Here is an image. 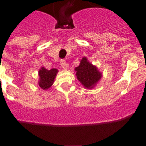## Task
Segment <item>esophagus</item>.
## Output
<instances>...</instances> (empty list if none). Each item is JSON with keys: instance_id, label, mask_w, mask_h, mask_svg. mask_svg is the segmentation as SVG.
<instances>
[{"instance_id": "esophagus-1", "label": "esophagus", "mask_w": 146, "mask_h": 146, "mask_svg": "<svg viewBox=\"0 0 146 146\" xmlns=\"http://www.w3.org/2000/svg\"><path fill=\"white\" fill-rule=\"evenodd\" d=\"M60 65H61V66L63 67L64 69H67L68 68V64L66 63V61H65V60L64 59H61L60 60Z\"/></svg>"}]
</instances>
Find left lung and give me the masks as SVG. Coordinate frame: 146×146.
I'll use <instances>...</instances> for the list:
<instances>
[{
  "mask_svg": "<svg viewBox=\"0 0 146 146\" xmlns=\"http://www.w3.org/2000/svg\"><path fill=\"white\" fill-rule=\"evenodd\" d=\"M76 77L87 89H92L102 78V73L98 70L96 66L90 64L86 57H83L80 66L76 67Z\"/></svg>",
  "mask_w": 146,
  "mask_h": 146,
  "instance_id": "obj_1",
  "label": "left lung"
}]
</instances>
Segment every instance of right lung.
Segmentation results:
<instances>
[{"mask_svg": "<svg viewBox=\"0 0 146 146\" xmlns=\"http://www.w3.org/2000/svg\"><path fill=\"white\" fill-rule=\"evenodd\" d=\"M57 69H51L50 70H48L44 67L39 70V86L42 89H48L52 86L53 82L54 81L55 76L57 75Z\"/></svg>", "mask_w": 146, "mask_h": 146, "instance_id": "obj_1", "label": "right lung"}]
</instances>
